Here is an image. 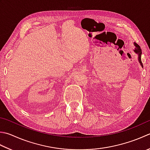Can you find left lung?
I'll list each match as a JSON object with an SVG mask.
<instances>
[{"mask_svg": "<svg viewBox=\"0 0 150 150\" xmlns=\"http://www.w3.org/2000/svg\"><path fill=\"white\" fill-rule=\"evenodd\" d=\"M134 45H135V49H134V52L139 54V61L140 64V65L142 66V67H143V64L142 62V60H141V55H142V50L140 49V47L138 45L137 43H134Z\"/></svg>", "mask_w": 150, "mask_h": 150, "instance_id": "left-lung-1", "label": "left lung"}]
</instances>
